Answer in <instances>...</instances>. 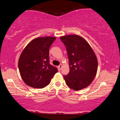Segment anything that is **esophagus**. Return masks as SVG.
<instances>
[{"mask_svg":"<svg viewBox=\"0 0 120 120\" xmlns=\"http://www.w3.org/2000/svg\"><path fill=\"white\" fill-rule=\"evenodd\" d=\"M62 67V64H60V65H59V66H58V70H61Z\"/></svg>","mask_w":120,"mask_h":120,"instance_id":"esophagus-1","label":"esophagus"}]
</instances>
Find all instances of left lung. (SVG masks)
Returning a JSON list of instances; mask_svg holds the SVG:
<instances>
[{
  "label": "left lung",
  "mask_w": 120,
  "mask_h": 120,
  "mask_svg": "<svg viewBox=\"0 0 120 120\" xmlns=\"http://www.w3.org/2000/svg\"><path fill=\"white\" fill-rule=\"evenodd\" d=\"M66 47L69 73L64 75L69 87L79 91L89 86L96 76L97 58L89 44L78 35H68L60 38Z\"/></svg>",
  "instance_id": "obj_1"
}]
</instances>
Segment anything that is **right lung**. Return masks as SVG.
<instances>
[{
  "label": "right lung",
  "mask_w": 120,
  "mask_h": 120,
  "mask_svg": "<svg viewBox=\"0 0 120 120\" xmlns=\"http://www.w3.org/2000/svg\"><path fill=\"white\" fill-rule=\"evenodd\" d=\"M56 38H37L29 42L21 54L19 69L26 85L33 88H42L50 83L58 71L51 65L49 49Z\"/></svg>",
  "instance_id": "1"
}]
</instances>
